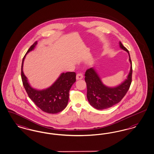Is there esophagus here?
Returning a JSON list of instances; mask_svg holds the SVG:
<instances>
[{
    "label": "esophagus",
    "instance_id": "1",
    "mask_svg": "<svg viewBox=\"0 0 154 154\" xmlns=\"http://www.w3.org/2000/svg\"><path fill=\"white\" fill-rule=\"evenodd\" d=\"M76 79L77 80L82 79L83 78V75L82 74L79 73V74H78L76 75Z\"/></svg>",
    "mask_w": 154,
    "mask_h": 154
}]
</instances>
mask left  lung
<instances>
[{"label":"left lung","instance_id":"obj_1","mask_svg":"<svg viewBox=\"0 0 154 154\" xmlns=\"http://www.w3.org/2000/svg\"><path fill=\"white\" fill-rule=\"evenodd\" d=\"M119 46L121 49L128 54L129 61L131 64L130 72L127 79L122 83L115 87H109L103 83L95 68L92 67L85 71L87 99L90 105L97 109H107L120 102L131 85L132 69L130 53L120 42Z\"/></svg>","mask_w":154,"mask_h":154}]
</instances>
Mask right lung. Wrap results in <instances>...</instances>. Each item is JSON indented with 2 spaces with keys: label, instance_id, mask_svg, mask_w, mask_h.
I'll return each mask as SVG.
<instances>
[{
  "label": "right lung",
  "instance_id": "obj_1",
  "mask_svg": "<svg viewBox=\"0 0 154 154\" xmlns=\"http://www.w3.org/2000/svg\"><path fill=\"white\" fill-rule=\"evenodd\" d=\"M37 42L29 47L22 64L21 76L23 85L29 97L43 111L48 114H57L66 107L69 99V91L76 82L74 72L62 73L50 87L43 90H37L32 87L23 71V63L26 55L34 50Z\"/></svg>",
  "mask_w": 154,
  "mask_h": 154
}]
</instances>
